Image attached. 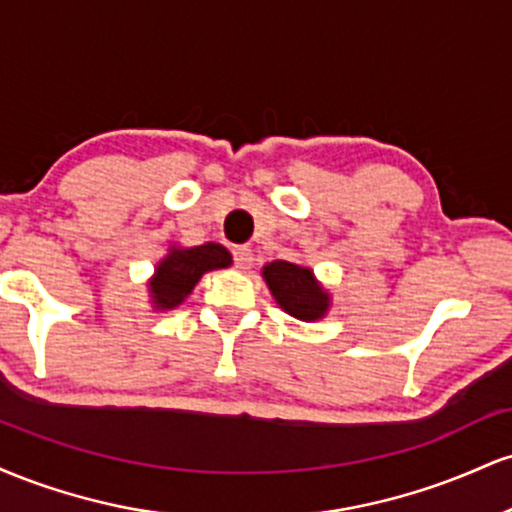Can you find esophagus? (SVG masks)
I'll return each instance as SVG.
<instances>
[{
	"label": "esophagus",
	"mask_w": 512,
	"mask_h": 512,
	"mask_svg": "<svg viewBox=\"0 0 512 512\" xmlns=\"http://www.w3.org/2000/svg\"><path fill=\"white\" fill-rule=\"evenodd\" d=\"M233 260H236L238 269H250L252 250L245 248V245H236V248H233Z\"/></svg>",
	"instance_id": "1"
}]
</instances>
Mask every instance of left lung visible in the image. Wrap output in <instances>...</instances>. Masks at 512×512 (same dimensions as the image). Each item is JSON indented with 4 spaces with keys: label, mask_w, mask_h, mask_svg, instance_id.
Returning <instances> with one entry per match:
<instances>
[{
    "label": "left lung",
    "mask_w": 512,
    "mask_h": 512,
    "mask_svg": "<svg viewBox=\"0 0 512 512\" xmlns=\"http://www.w3.org/2000/svg\"><path fill=\"white\" fill-rule=\"evenodd\" d=\"M262 279L269 293L284 313L303 322L322 320L332 308V296L308 264L286 260L267 262L262 267Z\"/></svg>",
    "instance_id": "8db88e82"
}]
</instances>
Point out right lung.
<instances>
[{
    "mask_svg": "<svg viewBox=\"0 0 512 512\" xmlns=\"http://www.w3.org/2000/svg\"><path fill=\"white\" fill-rule=\"evenodd\" d=\"M233 264L231 252L221 243H204L195 248L173 243L166 255L154 267V276L146 281L149 286V303L154 310H175L185 303V298L195 291L207 272L226 269Z\"/></svg>",
    "mask_w": 512,
    "mask_h": 512,
    "instance_id": "obj_1",
    "label": "right lung"
}]
</instances>
